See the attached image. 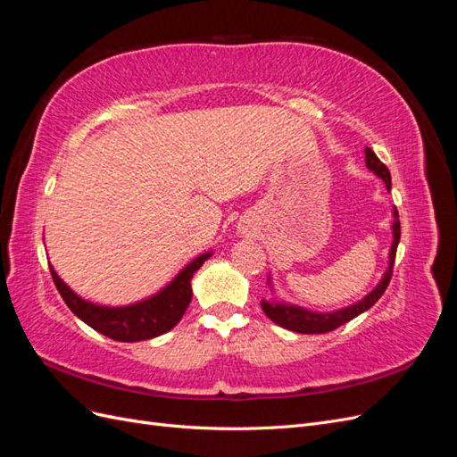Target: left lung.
<instances>
[{
    "label": "left lung",
    "mask_w": 457,
    "mask_h": 457,
    "mask_svg": "<svg viewBox=\"0 0 457 457\" xmlns=\"http://www.w3.org/2000/svg\"><path fill=\"white\" fill-rule=\"evenodd\" d=\"M364 154H366V168L373 175H378L385 183V187L391 190V173H389V170H386V165L381 163L379 158L373 154V150H370L368 146L364 150ZM393 217H395L393 225H391L393 242L389 247V262H386V269L381 276V280L362 299H358L356 303H353V305H347V307L320 312V311H312L307 307L294 305V303H286V301H278L276 297H270V299H261L262 312H265L274 324H278L280 328H286L289 331H295V334H326V331H331L343 324H347L358 314H362L368 309H371L379 301V297L385 294V289H386V286H389L391 276H393L396 247L400 242V220H398L396 207H393ZM267 286L274 294V284H272L270 272L267 278Z\"/></svg>",
    "instance_id": "8db88e82"
}]
</instances>
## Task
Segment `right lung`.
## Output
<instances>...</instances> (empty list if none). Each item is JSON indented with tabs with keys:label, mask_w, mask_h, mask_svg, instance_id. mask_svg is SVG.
<instances>
[{
	"label": "right lung",
	"mask_w": 457,
	"mask_h": 457,
	"mask_svg": "<svg viewBox=\"0 0 457 457\" xmlns=\"http://www.w3.org/2000/svg\"><path fill=\"white\" fill-rule=\"evenodd\" d=\"M212 255L213 252H205L196 259H192L188 265H185L175 274V278L168 286H163L160 289V292L146 299L135 301L131 305L121 307L99 305V303L84 299L61 278L51 262L49 269L53 282L57 286L68 309H71L81 322H86L95 331H99V334L114 341L135 343L158 337L179 324L192 299V276L200 270V267Z\"/></svg>",
	"instance_id": "add662e5"
}]
</instances>
